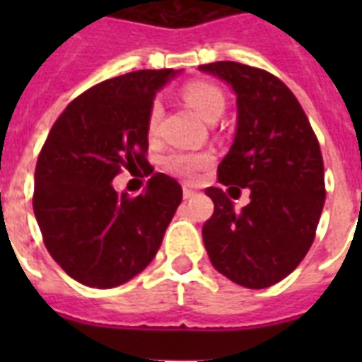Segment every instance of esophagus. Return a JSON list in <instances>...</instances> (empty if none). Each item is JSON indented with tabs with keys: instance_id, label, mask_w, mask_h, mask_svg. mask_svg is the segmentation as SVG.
<instances>
[{
	"instance_id": "34e87169",
	"label": "esophagus",
	"mask_w": 362,
	"mask_h": 362,
	"mask_svg": "<svg viewBox=\"0 0 362 362\" xmlns=\"http://www.w3.org/2000/svg\"><path fill=\"white\" fill-rule=\"evenodd\" d=\"M182 193H184V199H192V197H195V195H197V192H195V189H193V187H189V186L182 187Z\"/></svg>"
}]
</instances>
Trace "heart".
<instances>
[{"label":"heart","mask_w":362,"mask_h":362,"mask_svg":"<svg viewBox=\"0 0 362 362\" xmlns=\"http://www.w3.org/2000/svg\"><path fill=\"white\" fill-rule=\"evenodd\" d=\"M182 95L186 99V103L192 107L197 115H201L204 120L212 122L214 118H220V115L226 109V95L220 88L212 84V82H189L182 90ZM163 115V107L159 99H153L150 103L146 116V129L148 135H156L158 133V125ZM212 153L209 152H184V150H175V152L167 153L163 158V169L170 175L180 176L192 180L197 176L199 170L209 167L212 163Z\"/></svg>","instance_id":"1"}]
</instances>
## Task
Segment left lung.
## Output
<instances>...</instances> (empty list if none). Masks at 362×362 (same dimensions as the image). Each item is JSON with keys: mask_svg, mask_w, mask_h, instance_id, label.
<instances>
[{"mask_svg": "<svg viewBox=\"0 0 362 362\" xmlns=\"http://www.w3.org/2000/svg\"><path fill=\"white\" fill-rule=\"evenodd\" d=\"M199 69L237 93V135L218 180L250 187L242 210L221 187H206L214 214L203 226L204 247L214 269L238 286H274L297 269L315 238L325 204L320 142L297 98L269 71L237 62Z\"/></svg>", "mask_w": 362, "mask_h": 362, "instance_id": "left-lung-1", "label": "left lung"}]
</instances>
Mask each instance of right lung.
Instances as JSON below:
<instances>
[{
	"label": "right lung",
	"mask_w": 362,
	"mask_h": 362,
	"mask_svg": "<svg viewBox=\"0 0 362 362\" xmlns=\"http://www.w3.org/2000/svg\"><path fill=\"white\" fill-rule=\"evenodd\" d=\"M176 73L133 71L90 88L42 144L33 212L48 253L84 286L109 289L146 269L180 204V184L163 173L136 197L112 187L122 169L148 165V109Z\"/></svg>",
	"instance_id": "1"
}]
</instances>
